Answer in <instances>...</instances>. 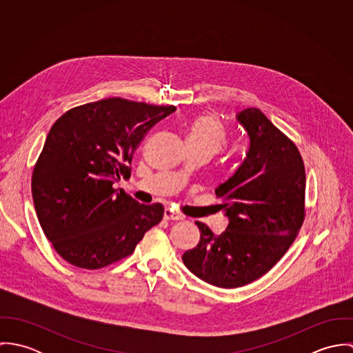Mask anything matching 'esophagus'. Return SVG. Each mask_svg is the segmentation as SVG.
Masks as SVG:
<instances>
[{"instance_id":"34e87169","label":"esophagus","mask_w":353,"mask_h":353,"mask_svg":"<svg viewBox=\"0 0 353 353\" xmlns=\"http://www.w3.org/2000/svg\"><path fill=\"white\" fill-rule=\"evenodd\" d=\"M164 219H165V220H182V216H181L179 213L174 212L172 209L167 208V209L164 210Z\"/></svg>"}]
</instances>
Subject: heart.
<instances>
[{
  "instance_id": "heart-1",
  "label": "heart",
  "mask_w": 353,
  "mask_h": 353,
  "mask_svg": "<svg viewBox=\"0 0 353 353\" xmlns=\"http://www.w3.org/2000/svg\"><path fill=\"white\" fill-rule=\"evenodd\" d=\"M228 130L213 114H197L186 125V141L189 147L201 148L212 156L223 151L228 144Z\"/></svg>"
}]
</instances>
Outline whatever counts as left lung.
Listing matches in <instances>:
<instances>
[{
  "label": "left lung",
  "instance_id": "left-lung-1",
  "mask_svg": "<svg viewBox=\"0 0 353 353\" xmlns=\"http://www.w3.org/2000/svg\"><path fill=\"white\" fill-rule=\"evenodd\" d=\"M250 147L236 172L216 189L228 227L214 235L196 221L199 245L182 255L186 268L220 288L250 284L269 272L294 243L305 216L301 152L258 108L236 115Z\"/></svg>",
  "mask_w": 353,
  "mask_h": 353
}]
</instances>
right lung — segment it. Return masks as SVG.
<instances>
[{"label":"right lung","instance_id":"add662e5","mask_svg":"<svg viewBox=\"0 0 353 353\" xmlns=\"http://www.w3.org/2000/svg\"><path fill=\"white\" fill-rule=\"evenodd\" d=\"M175 105L108 98L70 108L51 126L32 172V199L41 227L66 262L101 269L134 252L164 214L122 189L133 153Z\"/></svg>","mask_w":353,"mask_h":353}]
</instances>
